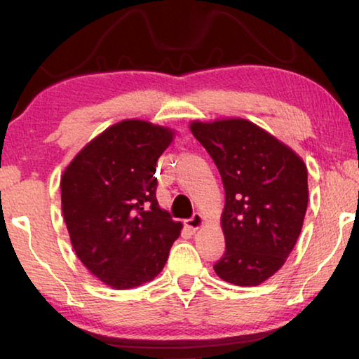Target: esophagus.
Segmentation results:
<instances>
[{"instance_id":"esophagus-1","label":"esophagus","mask_w":359,"mask_h":359,"mask_svg":"<svg viewBox=\"0 0 359 359\" xmlns=\"http://www.w3.org/2000/svg\"><path fill=\"white\" fill-rule=\"evenodd\" d=\"M203 223H204L203 215L199 214V212H194V214L191 215V218H188V220H185V226L193 229V231H196V229H199V228L203 226Z\"/></svg>"}]
</instances>
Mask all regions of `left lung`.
<instances>
[{"label":"left lung","mask_w":359,"mask_h":359,"mask_svg":"<svg viewBox=\"0 0 359 359\" xmlns=\"http://www.w3.org/2000/svg\"><path fill=\"white\" fill-rule=\"evenodd\" d=\"M224 188L226 250L214 271L224 282L257 287L280 269L299 238L309 203L307 168L293 150L244 118L193 121Z\"/></svg>","instance_id":"1"}]
</instances>
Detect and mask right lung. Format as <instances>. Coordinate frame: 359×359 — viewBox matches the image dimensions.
I'll use <instances>...</instances> for the list:
<instances>
[{
    "instance_id": "obj_1",
    "label": "right lung",
    "mask_w": 359,
    "mask_h": 359,
    "mask_svg": "<svg viewBox=\"0 0 359 359\" xmlns=\"http://www.w3.org/2000/svg\"><path fill=\"white\" fill-rule=\"evenodd\" d=\"M174 133L144 120L109 126L69 163L62 210L83 266L115 290L154 280L182 223L156 201V161Z\"/></svg>"
}]
</instances>
